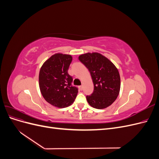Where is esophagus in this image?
I'll use <instances>...</instances> for the list:
<instances>
[{
    "label": "esophagus",
    "instance_id": "1",
    "mask_svg": "<svg viewBox=\"0 0 159 159\" xmlns=\"http://www.w3.org/2000/svg\"><path fill=\"white\" fill-rule=\"evenodd\" d=\"M79 88H80V89L81 90H82V89H83V85H80Z\"/></svg>",
    "mask_w": 159,
    "mask_h": 159
}]
</instances>
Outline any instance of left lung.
<instances>
[{
    "label": "left lung",
    "instance_id": "8db88e82",
    "mask_svg": "<svg viewBox=\"0 0 159 159\" xmlns=\"http://www.w3.org/2000/svg\"><path fill=\"white\" fill-rule=\"evenodd\" d=\"M79 60L90 72L94 85L93 92L86 96L88 103L95 109H104L111 105L119 93L121 80L115 65L97 52L79 56Z\"/></svg>",
    "mask_w": 159,
    "mask_h": 159
}]
</instances>
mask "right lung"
Instances as JSON below:
<instances>
[{
  "label": "right lung",
  "mask_w": 159,
  "mask_h": 159,
  "mask_svg": "<svg viewBox=\"0 0 159 159\" xmlns=\"http://www.w3.org/2000/svg\"><path fill=\"white\" fill-rule=\"evenodd\" d=\"M72 61L70 55L56 54L41 67L39 86L45 100L53 106L64 108L74 103L78 88L71 85L73 78L68 74Z\"/></svg>",
  "instance_id": "right-lung-1"
}]
</instances>
